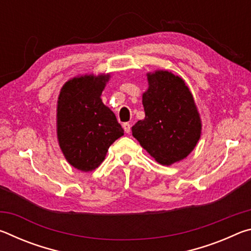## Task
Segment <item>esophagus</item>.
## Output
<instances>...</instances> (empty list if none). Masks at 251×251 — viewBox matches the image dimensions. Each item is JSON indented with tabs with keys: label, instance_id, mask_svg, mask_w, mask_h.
<instances>
[{
	"label": "esophagus",
	"instance_id": "obj_1",
	"mask_svg": "<svg viewBox=\"0 0 251 251\" xmlns=\"http://www.w3.org/2000/svg\"><path fill=\"white\" fill-rule=\"evenodd\" d=\"M130 127H131V125L129 124V123H124V124H123V128H124L126 134L130 133Z\"/></svg>",
	"mask_w": 251,
	"mask_h": 251
}]
</instances>
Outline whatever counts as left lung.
Segmentation results:
<instances>
[{
    "mask_svg": "<svg viewBox=\"0 0 251 251\" xmlns=\"http://www.w3.org/2000/svg\"><path fill=\"white\" fill-rule=\"evenodd\" d=\"M143 93L145 118L131 127L141 146L164 166L186 158L201 135V120L194 96L180 76L165 70L147 73Z\"/></svg>",
    "mask_w": 251,
    "mask_h": 251,
    "instance_id": "1",
    "label": "left lung"
}]
</instances>
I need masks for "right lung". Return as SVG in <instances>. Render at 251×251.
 Wrapping results in <instances>:
<instances>
[{
	"instance_id": "right-lung-1",
	"label": "right lung",
	"mask_w": 251,
	"mask_h": 251,
	"mask_svg": "<svg viewBox=\"0 0 251 251\" xmlns=\"http://www.w3.org/2000/svg\"><path fill=\"white\" fill-rule=\"evenodd\" d=\"M110 74H85L63 85L56 105V134L69 164L92 172L103 163L108 148L124 135L115 114L101 101Z\"/></svg>"
}]
</instances>
